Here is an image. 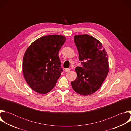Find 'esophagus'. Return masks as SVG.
Segmentation results:
<instances>
[{"label":"esophagus","mask_w":131,"mask_h":131,"mask_svg":"<svg viewBox=\"0 0 131 131\" xmlns=\"http://www.w3.org/2000/svg\"><path fill=\"white\" fill-rule=\"evenodd\" d=\"M65 71H66V72L69 71L70 70V68H65Z\"/></svg>","instance_id":"obj_1"}]
</instances>
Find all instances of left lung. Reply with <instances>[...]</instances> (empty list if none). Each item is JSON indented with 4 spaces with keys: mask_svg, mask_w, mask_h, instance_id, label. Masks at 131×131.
<instances>
[{
    "mask_svg": "<svg viewBox=\"0 0 131 131\" xmlns=\"http://www.w3.org/2000/svg\"><path fill=\"white\" fill-rule=\"evenodd\" d=\"M74 41L82 67L76 68L77 77L71 82V86L78 94L89 95L101 86L107 76L108 55L100 41L93 36L87 34L76 35Z\"/></svg>",
    "mask_w": 131,
    "mask_h": 131,
    "instance_id": "8db88e82",
    "label": "left lung"
}]
</instances>
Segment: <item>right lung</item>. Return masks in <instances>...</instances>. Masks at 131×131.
Listing matches in <instances>:
<instances>
[{"label":"right lung","mask_w":131,"mask_h":131,"mask_svg":"<svg viewBox=\"0 0 131 131\" xmlns=\"http://www.w3.org/2000/svg\"><path fill=\"white\" fill-rule=\"evenodd\" d=\"M66 40L62 35L42 36L26 50L23 73L27 84L35 92L45 94L55 86L63 71L59 51Z\"/></svg>","instance_id":"right-lung-1"}]
</instances>
